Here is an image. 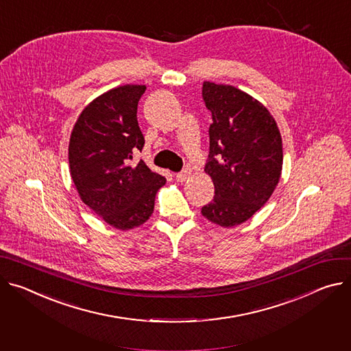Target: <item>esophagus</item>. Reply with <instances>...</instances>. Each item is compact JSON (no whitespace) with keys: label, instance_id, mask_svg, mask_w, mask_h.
Listing matches in <instances>:
<instances>
[{"label":"esophagus","instance_id":"1","mask_svg":"<svg viewBox=\"0 0 351 351\" xmlns=\"http://www.w3.org/2000/svg\"><path fill=\"white\" fill-rule=\"evenodd\" d=\"M190 172H192V171H190V169H182L180 172H178L175 176H176V180L178 182H184L189 176H190Z\"/></svg>","mask_w":351,"mask_h":351}]
</instances>
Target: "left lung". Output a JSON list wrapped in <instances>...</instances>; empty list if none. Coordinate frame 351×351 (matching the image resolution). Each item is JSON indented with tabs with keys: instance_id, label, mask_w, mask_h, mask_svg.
Listing matches in <instances>:
<instances>
[{
	"instance_id": "1",
	"label": "left lung",
	"mask_w": 351,
	"mask_h": 351,
	"mask_svg": "<svg viewBox=\"0 0 351 351\" xmlns=\"http://www.w3.org/2000/svg\"><path fill=\"white\" fill-rule=\"evenodd\" d=\"M202 95L213 119L204 171L215 195L202 214L214 224L234 227L274 192L282 167L281 136L270 112L243 90L204 81Z\"/></svg>"
}]
</instances>
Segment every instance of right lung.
<instances>
[{"instance_id": "obj_1", "label": "right lung", "mask_w": 351, "mask_h": 351, "mask_svg": "<svg viewBox=\"0 0 351 351\" xmlns=\"http://www.w3.org/2000/svg\"><path fill=\"white\" fill-rule=\"evenodd\" d=\"M145 85H123L92 101L78 117L69 145L73 182L82 202L119 230L145 222L167 179L133 159L144 147L137 121Z\"/></svg>"}]
</instances>
